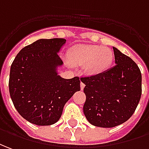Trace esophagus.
<instances>
[{"mask_svg":"<svg viewBox=\"0 0 149 149\" xmlns=\"http://www.w3.org/2000/svg\"><path fill=\"white\" fill-rule=\"evenodd\" d=\"M85 87V84L83 83V82H81V84H80V88H81V90H83L84 88Z\"/></svg>","mask_w":149,"mask_h":149,"instance_id":"34e87169","label":"esophagus"}]
</instances>
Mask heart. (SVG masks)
Wrapping results in <instances>:
<instances>
[{"mask_svg": "<svg viewBox=\"0 0 149 149\" xmlns=\"http://www.w3.org/2000/svg\"><path fill=\"white\" fill-rule=\"evenodd\" d=\"M69 59L75 65H85L88 74L103 72L110 65L113 54L107 47L79 45L74 46L69 52Z\"/></svg>", "mask_w": 149, "mask_h": 149, "instance_id": "b5f03b06", "label": "heart"}]
</instances>
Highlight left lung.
<instances>
[{
    "instance_id": "obj_1",
    "label": "left lung",
    "mask_w": 149,
    "mask_h": 149,
    "mask_svg": "<svg viewBox=\"0 0 149 149\" xmlns=\"http://www.w3.org/2000/svg\"><path fill=\"white\" fill-rule=\"evenodd\" d=\"M115 65L104 72L82 77L86 101L84 113L90 123L114 127L134 113L142 93V76L135 61L113 48Z\"/></svg>"
}]
</instances>
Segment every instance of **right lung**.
I'll return each mask as SVG.
<instances>
[{"mask_svg":"<svg viewBox=\"0 0 149 149\" xmlns=\"http://www.w3.org/2000/svg\"><path fill=\"white\" fill-rule=\"evenodd\" d=\"M65 39H41L22 49L10 67V97L19 114L38 126H49L61 118L65 103L80 90L79 77L57 74L63 64L58 52Z\"/></svg>","mask_w":149,"mask_h":149,"instance_id":"add662e5","label":"right lung"}]
</instances>
